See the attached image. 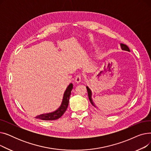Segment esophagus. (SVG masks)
Listing matches in <instances>:
<instances>
[{
	"mask_svg": "<svg viewBox=\"0 0 151 151\" xmlns=\"http://www.w3.org/2000/svg\"><path fill=\"white\" fill-rule=\"evenodd\" d=\"M75 82L76 83H80L81 82V76L80 75H77L76 76V78H75Z\"/></svg>",
	"mask_w": 151,
	"mask_h": 151,
	"instance_id": "34e87169",
	"label": "esophagus"
}]
</instances>
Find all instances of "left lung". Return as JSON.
<instances>
[{"label": "left lung", "mask_w": 151, "mask_h": 151, "mask_svg": "<svg viewBox=\"0 0 151 151\" xmlns=\"http://www.w3.org/2000/svg\"><path fill=\"white\" fill-rule=\"evenodd\" d=\"M120 45H121V49H122V50L130 51V50H129V47H128L127 46V45H124V44H123V43H121ZM86 89H87V91H88V97H89V100H90V102L91 103V104H92L95 108H97L96 106L95 105L94 103H93V100H92V93L91 90L89 88L88 86H86Z\"/></svg>", "instance_id": "left-lung-1"}]
</instances>
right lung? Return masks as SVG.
I'll use <instances>...</instances> for the list:
<instances>
[{
	"label": "right lung",
	"mask_w": 151,
	"mask_h": 151,
	"mask_svg": "<svg viewBox=\"0 0 151 151\" xmlns=\"http://www.w3.org/2000/svg\"><path fill=\"white\" fill-rule=\"evenodd\" d=\"M72 89H73V84L70 83L64 93H63L62 104L59 108H58L56 110L54 111L53 112L38 115L37 117H35V118L40 119L43 120V121H53L60 118L63 114H64L68 107L70 96L71 95V90H72Z\"/></svg>",
	"instance_id": "right-lung-1"
}]
</instances>
